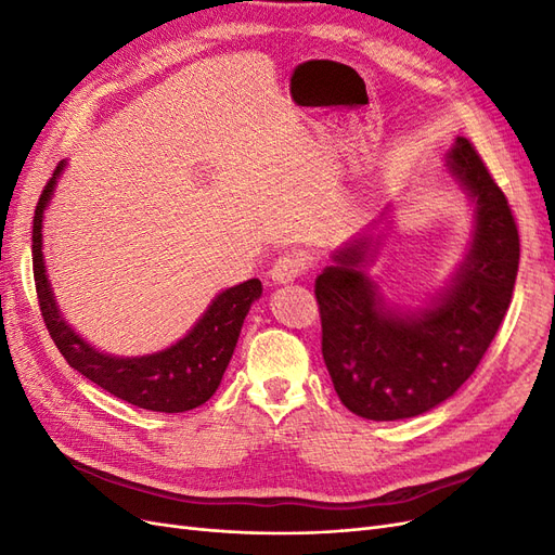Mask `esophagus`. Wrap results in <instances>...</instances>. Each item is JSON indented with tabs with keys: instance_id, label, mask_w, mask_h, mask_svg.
Instances as JSON below:
<instances>
[{
	"instance_id": "esophagus-1",
	"label": "esophagus",
	"mask_w": 555,
	"mask_h": 555,
	"mask_svg": "<svg viewBox=\"0 0 555 555\" xmlns=\"http://www.w3.org/2000/svg\"><path fill=\"white\" fill-rule=\"evenodd\" d=\"M306 257L298 251H282V255L271 266V280L278 284L294 282L298 275L306 273Z\"/></svg>"
}]
</instances>
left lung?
<instances>
[{"instance_id": "1", "label": "left lung", "mask_w": 555, "mask_h": 555, "mask_svg": "<svg viewBox=\"0 0 555 555\" xmlns=\"http://www.w3.org/2000/svg\"><path fill=\"white\" fill-rule=\"evenodd\" d=\"M449 169L475 198V238L451 289L410 317L389 312L361 271L371 238L335 251L314 282L322 354L343 405L373 422L424 414L456 393L477 371L505 319L520 243L507 196L467 139Z\"/></svg>"}]
</instances>
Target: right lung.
<instances>
[{
  "label": "right lung",
  "mask_w": 555,
  "mask_h": 555,
  "mask_svg": "<svg viewBox=\"0 0 555 555\" xmlns=\"http://www.w3.org/2000/svg\"><path fill=\"white\" fill-rule=\"evenodd\" d=\"M62 169L64 162L57 164L53 178L46 182L35 210V227H31V266H35L37 298L43 324L60 354L82 377L92 379L104 391L137 408L176 414L204 405L222 382L233 347L238 343L243 319L249 306L261 296V282L247 280L238 287L222 292L196 326L180 343L159 354L115 359L92 349L64 324L43 266L41 220Z\"/></svg>",
  "instance_id": "add662e5"
}]
</instances>
